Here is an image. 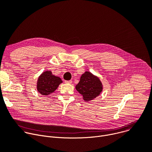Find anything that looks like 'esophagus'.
<instances>
[{"label":"esophagus","instance_id":"esophagus-1","mask_svg":"<svg viewBox=\"0 0 152 152\" xmlns=\"http://www.w3.org/2000/svg\"><path fill=\"white\" fill-rule=\"evenodd\" d=\"M65 83H72V80H65Z\"/></svg>","mask_w":152,"mask_h":152}]
</instances>
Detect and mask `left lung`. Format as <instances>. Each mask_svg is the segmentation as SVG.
Wrapping results in <instances>:
<instances>
[{
  "mask_svg": "<svg viewBox=\"0 0 152 152\" xmlns=\"http://www.w3.org/2000/svg\"><path fill=\"white\" fill-rule=\"evenodd\" d=\"M76 90L82 95L85 101H90L99 96L102 91V84L100 79L89 72H85L76 86Z\"/></svg>",
  "mask_w": 152,
  "mask_h": 152,
  "instance_id": "8db88e82",
  "label": "left lung"
}]
</instances>
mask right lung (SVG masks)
Masks as SVG:
<instances>
[{
    "mask_svg": "<svg viewBox=\"0 0 152 152\" xmlns=\"http://www.w3.org/2000/svg\"><path fill=\"white\" fill-rule=\"evenodd\" d=\"M62 82L61 79L52 75L50 71L43 72L37 82V90L42 95L47 96L53 93Z\"/></svg>",
    "mask_w": 152,
    "mask_h": 152,
    "instance_id": "obj_1",
    "label": "right lung"
}]
</instances>
